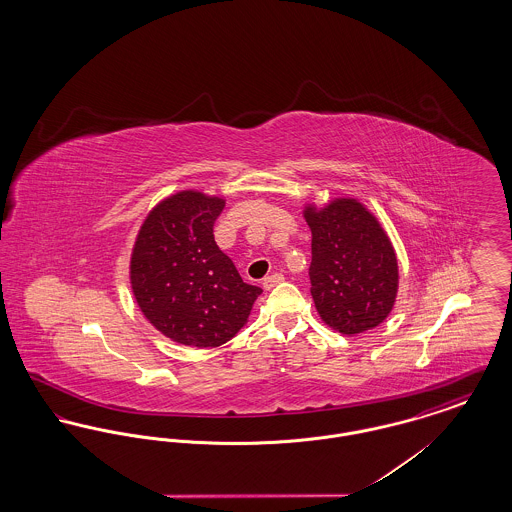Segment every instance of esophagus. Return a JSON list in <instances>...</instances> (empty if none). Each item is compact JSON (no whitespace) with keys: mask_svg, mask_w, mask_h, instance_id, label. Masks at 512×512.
<instances>
[{"mask_svg":"<svg viewBox=\"0 0 512 512\" xmlns=\"http://www.w3.org/2000/svg\"><path fill=\"white\" fill-rule=\"evenodd\" d=\"M282 282H284V274L282 272H274V274H270V276L263 280V288L265 290H272V288H276Z\"/></svg>","mask_w":512,"mask_h":512,"instance_id":"34e87169","label":"esophagus"}]
</instances>
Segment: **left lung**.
<instances>
[{"mask_svg":"<svg viewBox=\"0 0 512 512\" xmlns=\"http://www.w3.org/2000/svg\"><path fill=\"white\" fill-rule=\"evenodd\" d=\"M303 217L313 232L309 276L318 315L345 336L376 328L390 315L399 284L388 234L357 199L307 205Z\"/></svg>","mask_w":512,"mask_h":512,"instance_id":"left-lung-1","label":"left lung"}]
</instances>
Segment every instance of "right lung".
Masks as SVG:
<instances>
[{
  "instance_id": "obj_1",
  "label": "right lung",
  "mask_w": 512,
  "mask_h": 512,
  "mask_svg": "<svg viewBox=\"0 0 512 512\" xmlns=\"http://www.w3.org/2000/svg\"><path fill=\"white\" fill-rule=\"evenodd\" d=\"M224 199L184 190L147 215L130 259V284L144 317L192 347L232 340L263 293L245 284L213 236Z\"/></svg>"
}]
</instances>
